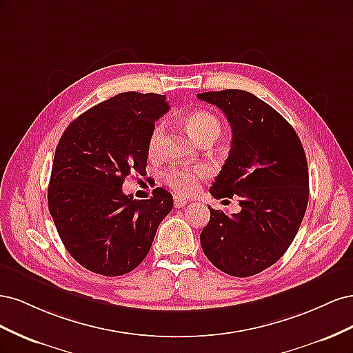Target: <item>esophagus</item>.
<instances>
[{"label": "esophagus", "mask_w": 353, "mask_h": 353, "mask_svg": "<svg viewBox=\"0 0 353 353\" xmlns=\"http://www.w3.org/2000/svg\"><path fill=\"white\" fill-rule=\"evenodd\" d=\"M187 205V200L184 199V197H181V196H176L175 194V197H174V206L176 208V209H179V208H184Z\"/></svg>", "instance_id": "obj_1"}]
</instances>
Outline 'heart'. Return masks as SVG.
I'll list each match as a JSON object with an SVG mask.
<instances>
[{"label": "heart", "instance_id": "heart-1", "mask_svg": "<svg viewBox=\"0 0 353 353\" xmlns=\"http://www.w3.org/2000/svg\"><path fill=\"white\" fill-rule=\"evenodd\" d=\"M185 126L199 141L205 143L221 134V122L218 117L208 110H196L185 117ZM165 123L160 122L153 126L148 137L147 148L150 156H156L160 152V145L163 140ZM206 176L205 166L194 168H172L163 174L165 183L178 194H190L197 188L199 181Z\"/></svg>", "mask_w": 353, "mask_h": 353}]
</instances>
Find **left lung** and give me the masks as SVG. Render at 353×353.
Masks as SVG:
<instances>
[{
	"label": "left lung",
	"mask_w": 353,
	"mask_h": 353,
	"mask_svg": "<svg viewBox=\"0 0 353 353\" xmlns=\"http://www.w3.org/2000/svg\"><path fill=\"white\" fill-rule=\"evenodd\" d=\"M197 99L219 108L232 131L230 156L210 194L237 197L241 208L232 215L209 208L201 249L228 275L259 274L290 248L305 216L309 175L303 145L293 126L252 92L209 91Z\"/></svg>",
	"instance_id": "left-lung-1"
}]
</instances>
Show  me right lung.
<instances>
[{
	"label": "right lung",
	"mask_w": 353,
	"mask_h": 353,
	"mask_svg": "<svg viewBox=\"0 0 353 353\" xmlns=\"http://www.w3.org/2000/svg\"><path fill=\"white\" fill-rule=\"evenodd\" d=\"M169 110L165 95L121 92L88 109L63 132L48 185V209L72 258L91 272H131L174 208L154 188L147 200L123 194L125 178L147 175L148 137Z\"/></svg>",
	"instance_id": "1"
}]
</instances>
